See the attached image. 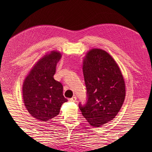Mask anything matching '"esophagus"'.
<instances>
[{"label": "esophagus", "instance_id": "34e87169", "mask_svg": "<svg viewBox=\"0 0 152 152\" xmlns=\"http://www.w3.org/2000/svg\"><path fill=\"white\" fill-rule=\"evenodd\" d=\"M76 99H77L76 96H72V98H70L69 99V101H70V102H75L76 101Z\"/></svg>", "mask_w": 152, "mask_h": 152}]
</instances>
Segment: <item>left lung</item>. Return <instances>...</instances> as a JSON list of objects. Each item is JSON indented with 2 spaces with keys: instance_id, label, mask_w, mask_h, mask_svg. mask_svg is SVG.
<instances>
[{
  "instance_id": "1",
  "label": "left lung",
  "mask_w": 152,
  "mask_h": 152,
  "mask_svg": "<svg viewBox=\"0 0 152 152\" xmlns=\"http://www.w3.org/2000/svg\"><path fill=\"white\" fill-rule=\"evenodd\" d=\"M87 90L85 104L79 103L82 115L93 127L114 119L124 102L125 86L121 70L106 51L93 49L83 61Z\"/></svg>"
}]
</instances>
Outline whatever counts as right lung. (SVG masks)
<instances>
[{"label": "right lung", "instance_id": "add662e5", "mask_svg": "<svg viewBox=\"0 0 152 152\" xmlns=\"http://www.w3.org/2000/svg\"><path fill=\"white\" fill-rule=\"evenodd\" d=\"M61 54L51 51L38 61L26 77L23 86L25 106L38 120L49 121L60 112L68 100L63 94V85L53 78Z\"/></svg>", "mask_w": 152, "mask_h": 152}]
</instances>
